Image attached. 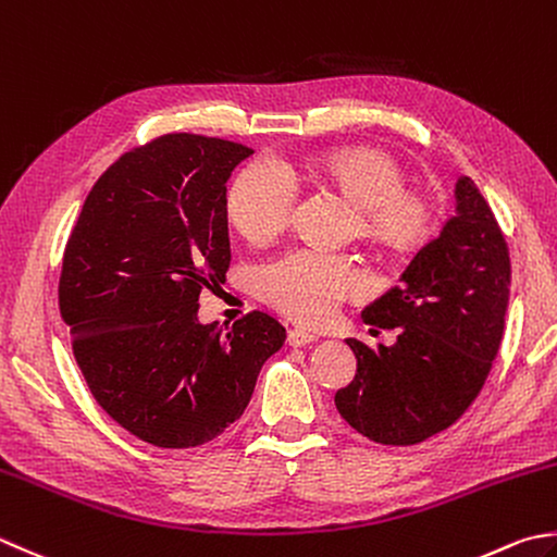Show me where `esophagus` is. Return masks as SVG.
Wrapping results in <instances>:
<instances>
[{"mask_svg":"<svg viewBox=\"0 0 557 557\" xmlns=\"http://www.w3.org/2000/svg\"><path fill=\"white\" fill-rule=\"evenodd\" d=\"M315 341H319V335L304 331V329H292V331L287 333V343H289L292 347H304V345L315 343Z\"/></svg>","mask_w":557,"mask_h":557,"instance_id":"1","label":"esophagus"}]
</instances>
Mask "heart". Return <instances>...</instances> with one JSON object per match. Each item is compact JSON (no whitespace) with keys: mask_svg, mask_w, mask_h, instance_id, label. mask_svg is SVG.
I'll use <instances>...</instances> for the list:
<instances>
[{"mask_svg":"<svg viewBox=\"0 0 557 557\" xmlns=\"http://www.w3.org/2000/svg\"><path fill=\"white\" fill-rule=\"evenodd\" d=\"M335 185L359 205V234L384 248H416L430 236L434 210L406 188V171L379 149L345 147L309 159L301 169L280 159L250 161L226 195V214L250 242H270L292 220L297 178ZM364 285L352 258L299 248L258 270V289L272 307L301 323L331 321L341 304Z\"/></svg>","mask_w":557,"mask_h":557,"instance_id":"heart-1","label":"heart"}]
</instances>
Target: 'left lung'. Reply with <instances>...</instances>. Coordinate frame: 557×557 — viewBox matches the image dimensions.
<instances>
[{
	"label": "left lung",
	"instance_id": "left-lung-1",
	"mask_svg": "<svg viewBox=\"0 0 557 557\" xmlns=\"http://www.w3.org/2000/svg\"><path fill=\"white\" fill-rule=\"evenodd\" d=\"M456 214L403 270L400 287L369 304L362 319L398 329L372 350L347 337L357 357L335 408L367 440L420 444L459 420L481 394L505 333L509 250L493 210L468 176L454 188Z\"/></svg>",
	"mask_w": 557,
	"mask_h": 557
}]
</instances>
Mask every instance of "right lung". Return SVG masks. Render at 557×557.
<instances>
[{
  "label": "right lung",
  "mask_w": 557,
  "mask_h": 557,
  "mask_svg": "<svg viewBox=\"0 0 557 557\" xmlns=\"http://www.w3.org/2000/svg\"><path fill=\"white\" fill-rule=\"evenodd\" d=\"M253 149L163 135L120 157L86 198L62 258L60 313L96 403L120 428L188 449L244 416L287 331L265 311L200 323L232 248L226 181Z\"/></svg>",
  "instance_id": "1"
}]
</instances>
